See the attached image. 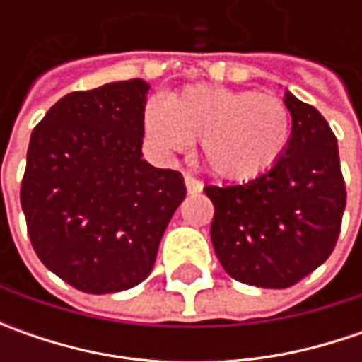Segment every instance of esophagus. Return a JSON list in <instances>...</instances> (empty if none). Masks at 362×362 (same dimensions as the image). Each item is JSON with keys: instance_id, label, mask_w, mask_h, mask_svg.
I'll return each instance as SVG.
<instances>
[{"instance_id": "esophagus-1", "label": "esophagus", "mask_w": 362, "mask_h": 362, "mask_svg": "<svg viewBox=\"0 0 362 362\" xmlns=\"http://www.w3.org/2000/svg\"><path fill=\"white\" fill-rule=\"evenodd\" d=\"M185 187H187L189 193H202L203 183L199 181V179L191 177V175H185Z\"/></svg>"}]
</instances>
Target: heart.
Instances as JSON below:
<instances>
[{
  "label": "heart",
  "instance_id": "heart-1",
  "mask_svg": "<svg viewBox=\"0 0 362 362\" xmlns=\"http://www.w3.org/2000/svg\"><path fill=\"white\" fill-rule=\"evenodd\" d=\"M151 143L171 153L197 139L203 165L228 181L256 179L280 160L290 141V112L270 94L226 86H189L145 108Z\"/></svg>",
  "mask_w": 362,
  "mask_h": 362
}]
</instances>
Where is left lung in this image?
<instances>
[{
	"mask_svg": "<svg viewBox=\"0 0 362 362\" xmlns=\"http://www.w3.org/2000/svg\"><path fill=\"white\" fill-rule=\"evenodd\" d=\"M292 132L270 171L242 185L203 189L216 214L211 243L233 280L288 288L332 254L346 205L337 136L325 117L284 90Z\"/></svg>",
	"mask_w": 362,
	"mask_h": 362,
	"instance_id": "8db88e82",
	"label": "left lung"
}]
</instances>
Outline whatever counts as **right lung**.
<instances>
[{
	"label": "right lung",
	"instance_id": "right-lung-1",
	"mask_svg": "<svg viewBox=\"0 0 362 362\" xmlns=\"http://www.w3.org/2000/svg\"><path fill=\"white\" fill-rule=\"evenodd\" d=\"M148 88L132 78L70 92L30 139L20 199L32 245L49 272L88 294L145 280L187 193L181 173L143 159Z\"/></svg>",
	"mask_w": 362,
	"mask_h": 362
}]
</instances>
